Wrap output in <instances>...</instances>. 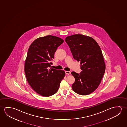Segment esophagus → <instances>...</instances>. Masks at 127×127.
Listing matches in <instances>:
<instances>
[{
  "instance_id": "1",
  "label": "esophagus",
  "mask_w": 127,
  "mask_h": 127,
  "mask_svg": "<svg viewBox=\"0 0 127 127\" xmlns=\"http://www.w3.org/2000/svg\"><path fill=\"white\" fill-rule=\"evenodd\" d=\"M65 73L66 75H70V72L69 71H65Z\"/></svg>"
}]
</instances>
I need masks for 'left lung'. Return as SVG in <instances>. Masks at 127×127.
<instances>
[{"instance_id":"obj_1","label":"left lung","mask_w":127,"mask_h":127,"mask_svg":"<svg viewBox=\"0 0 127 127\" xmlns=\"http://www.w3.org/2000/svg\"><path fill=\"white\" fill-rule=\"evenodd\" d=\"M65 41L74 59L81 65L79 74L71 72L75 78L73 90L79 95H89L98 87L105 73V65L101 48L94 39L82 34L67 36Z\"/></svg>"}]
</instances>
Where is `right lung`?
I'll use <instances>...</instances> for the list:
<instances>
[{"label":"right lung","mask_w":127,"mask_h":127,"mask_svg":"<svg viewBox=\"0 0 127 127\" xmlns=\"http://www.w3.org/2000/svg\"><path fill=\"white\" fill-rule=\"evenodd\" d=\"M62 39L52 35L36 39L29 47L25 63V72L30 87L43 97L57 93L64 71L50 68L57 48L64 42Z\"/></svg>","instance_id":"obj_1"}]
</instances>
